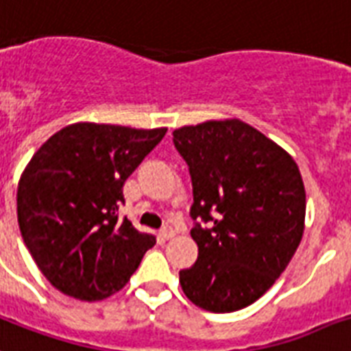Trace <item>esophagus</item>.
Returning <instances> with one entry per match:
<instances>
[{"label": "esophagus", "instance_id": "1", "mask_svg": "<svg viewBox=\"0 0 351 351\" xmlns=\"http://www.w3.org/2000/svg\"><path fill=\"white\" fill-rule=\"evenodd\" d=\"M159 234H161V238H165V240H170V238H173V236H176V230H173L170 225H167V227H162Z\"/></svg>", "mask_w": 351, "mask_h": 351}]
</instances>
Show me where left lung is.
Returning <instances> with one entry per match:
<instances>
[{
	"instance_id": "obj_1",
	"label": "left lung",
	"mask_w": 351,
	"mask_h": 351,
	"mask_svg": "<svg viewBox=\"0 0 351 351\" xmlns=\"http://www.w3.org/2000/svg\"><path fill=\"white\" fill-rule=\"evenodd\" d=\"M172 135L192 179L190 236L197 243V260L179 271V284L206 311L247 308L284 273L302 240L306 192L297 162L238 119Z\"/></svg>"
}]
</instances>
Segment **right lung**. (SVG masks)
I'll return each mask as SVG.
<instances>
[{
	"label": "right lung",
	"instance_id": "obj_1",
	"mask_svg": "<svg viewBox=\"0 0 351 351\" xmlns=\"http://www.w3.org/2000/svg\"><path fill=\"white\" fill-rule=\"evenodd\" d=\"M167 128L78 122L45 141L18 184L21 238L43 276L78 300H102L126 286L156 238L128 218L122 186Z\"/></svg>",
	"mask_w": 351,
	"mask_h": 351
}]
</instances>
